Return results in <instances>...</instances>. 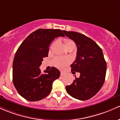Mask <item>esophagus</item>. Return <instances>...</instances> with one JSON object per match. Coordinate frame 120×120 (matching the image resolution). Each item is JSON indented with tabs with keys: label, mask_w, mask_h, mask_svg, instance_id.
<instances>
[{
	"label": "esophagus",
	"mask_w": 120,
	"mask_h": 120,
	"mask_svg": "<svg viewBox=\"0 0 120 120\" xmlns=\"http://www.w3.org/2000/svg\"><path fill=\"white\" fill-rule=\"evenodd\" d=\"M64 75V72L61 71V72H60V76H63V75Z\"/></svg>",
	"instance_id": "obj_1"
}]
</instances>
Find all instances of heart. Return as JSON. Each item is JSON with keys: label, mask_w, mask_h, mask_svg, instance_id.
Returning a JSON list of instances; mask_svg holds the SVG:
<instances>
[{"label": "heart", "mask_w": 120, "mask_h": 120, "mask_svg": "<svg viewBox=\"0 0 120 120\" xmlns=\"http://www.w3.org/2000/svg\"><path fill=\"white\" fill-rule=\"evenodd\" d=\"M64 46L65 48H66L67 50L70 48H72L74 49L75 47V44L72 40H70V39H65L64 41ZM54 64L55 65L56 67H60V68H62L70 64V60L69 59L66 58H62V57H56L54 59Z\"/></svg>", "instance_id": "obj_1"}]
</instances>
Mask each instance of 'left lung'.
Segmentation results:
<instances>
[{
	"instance_id": "1",
	"label": "left lung",
	"mask_w": 120,
	"mask_h": 120,
	"mask_svg": "<svg viewBox=\"0 0 120 120\" xmlns=\"http://www.w3.org/2000/svg\"><path fill=\"white\" fill-rule=\"evenodd\" d=\"M77 46L76 60L71 64V71L80 74L71 85L66 86L67 92L80 100L91 99L99 91L105 78L107 63L103 51L94 40L80 33L63 30Z\"/></svg>"
}]
</instances>
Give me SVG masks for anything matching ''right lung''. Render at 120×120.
<instances>
[{
	"label": "right lung",
	"mask_w": 120,
	"mask_h": 120,
	"mask_svg": "<svg viewBox=\"0 0 120 120\" xmlns=\"http://www.w3.org/2000/svg\"><path fill=\"white\" fill-rule=\"evenodd\" d=\"M60 36V29H39L25 39L18 48L13 62V83L22 98L30 101L44 99L51 92L53 82L60 76V71L52 67L41 72L43 58L48 56L49 45Z\"/></svg>",
	"instance_id": "add662e5"
}]
</instances>
